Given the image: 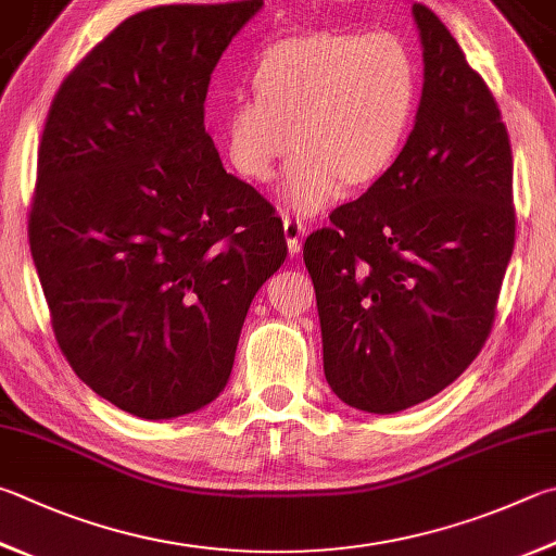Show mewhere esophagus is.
<instances>
[{
	"label": "esophagus",
	"mask_w": 556,
	"mask_h": 556,
	"mask_svg": "<svg viewBox=\"0 0 556 556\" xmlns=\"http://www.w3.org/2000/svg\"><path fill=\"white\" fill-rule=\"evenodd\" d=\"M304 226L299 224L294 218H285V238H287V248L291 255H296L301 250V236H304Z\"/></svg>",
	"instance_id": "1"
}]
</instances>
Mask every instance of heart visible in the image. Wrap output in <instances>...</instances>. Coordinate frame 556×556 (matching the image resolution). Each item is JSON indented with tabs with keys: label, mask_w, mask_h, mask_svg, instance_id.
I'll use <instances>...</instances> for the list:
<instances>
[{
	"label": "heart",
	"mask_w": 556,
	"mask_h": 556,
	"mask_svg": "<svg viewBox=\"0 0 556 556\" xmlns=\"http://www.w3.org/2000/svg\"><path fill=\"white\" fill-rule=\"evenodd\" d=\"M255 99L224 111V148L236 173L265 185L291 146L281 204L313 216L391 173L420 102L408 43L379 31H311L279 38L257 55Z\"/></svg>",
	"instance_id": "obj_1"
}]
</instances>
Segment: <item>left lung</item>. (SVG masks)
<instances>
[{
  "mask_svg": "<svg viewBox=\"0 0 556 556\" xmlns=\"http://www.w3.org/2000/svg\"><path fill=\"white\" fill-rule=\"evenodd\" d=\"M422 94L401 157L306 238L323 371L336 396L399 413L486 342L516 243L513 155L496 99L426 4H413Z\"/></svg>",
  "mask_w": 556,
  "mask_h": 556,
  "instance_id": "obj_1",
  "label": "left lung"
}]
</instances>
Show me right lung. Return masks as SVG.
<instances>
[{"instance_id": "add662e5", "label": "right lung", "mask_w": 556, "mask_h": 556, "mask_svg": "<svg viewBox=\"0 0 556 556\" xmlns=\"http://www.w3.org/2000/svg\"><path fill=\"white\" fill-rule=\"evenodd\" d=\"M265 2L165 4L121 22L60 85L28 243L70 367L146 420L226 389L281 218L204 126L216 63Z\"/></svg>"}]
</instances>
